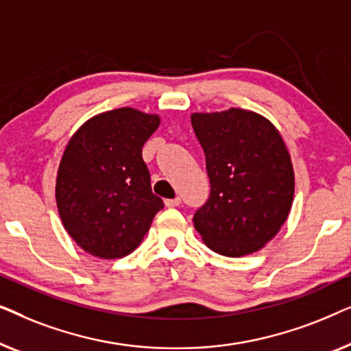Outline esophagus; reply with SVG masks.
Masks as SVG:
<instances>
[{
    "instance_id": "obj_1",
    "label": "esophagus",
    "mask_w": 351,
    "mask_h": 351,
    "mask_svg": "<svg viewBox=\"0 0 351 351\" xmlns=\"http://www.w3.org/2000/svg\"><path fill=\"white\" fill-rule=\"evenodd\" d=\"M182 203V199L179 198V196H176V198L172 199H165V204L167 206V208H177Z\"/></svg>"
}]
</instances>
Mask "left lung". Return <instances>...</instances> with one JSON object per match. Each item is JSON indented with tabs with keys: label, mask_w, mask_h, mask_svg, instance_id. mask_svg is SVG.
Here are the masks:
<instances>
[{
	"label": "left lung",
	"mask_w": 351,
	"mask_h": 351,
	"mask_svg": "<svg viewBox=\"0 0 351 351\" xmlns=\"http://www.w3.org/2000/svg\"><path fill=\"white\" fill-rule=\"evenodd\" d=\"M210 193L193 215L206 246L227 257L258 251L280 232L294 198L291 156L276 128L241 108L193 113Z\"/></svg>",
	"instance_id": "1"
}]
</instances>
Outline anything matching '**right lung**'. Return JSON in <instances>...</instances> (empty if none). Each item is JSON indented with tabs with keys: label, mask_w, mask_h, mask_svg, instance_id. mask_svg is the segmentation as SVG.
Listing matches in <instances>:
<instances>
[{
	"label": "right lung",
	"mask_w": 351,
	"mask_h": 351,
	"mask_svg": "<svg viewBox=\"0 0 351 351\" xmlns=\"http://www.w3.org/2000/svg\"><path fill=\"white\" fill-rule=\"evenodd\" d=\"M160 126L156 114L124 107L86 121L70 138L56 199L62 223L95 257L119 258L145 237L162 199L152 191L142 147Z\"/></svg>",
	"instance_id": "right-lung-1"
}]
</instances>
